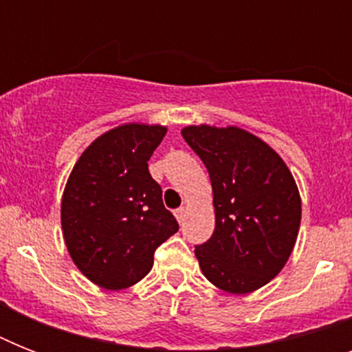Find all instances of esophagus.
I'll use <instances>...</instances> for the list:
<instances>
[{"label": "esophagus", "mask_w": 352, "mask_h": 352, "mask_svg": "<svg viewBox=\"0 0 352 352\" xmlns=\"http://www.w3.org/2000/svg\"><path fill=\"white\" fill-rule=\"evenodd\" d=\"M173 214H175L177 221H179V223H182V221H184V217H186V208H184V206H181V208H177Z\"/></svg>", "instance_id": "obj_1"}]
</instances>
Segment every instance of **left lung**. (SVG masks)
I'll use <instances>...</instances> for the list:
<instances>
[{"label":"left lung","instance_id":"8db88e82","mask_svg":"<svg viewBox=\"0 0 352 352\" xmlns=\"http://www.w3.org/2000/svg\"><path fill=\"white\" fill-rule=\"evenodd\" d=\"M214 190L215 230L195 245L208 281L234 294L267 285L285 267L301 221L294 177L270 146L239 127L190 126Z\"/></svg>","mask_w":352,"mask_h":352}]
</instances>
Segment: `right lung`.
Returning a JSON list of instances; mask_svg holds the SVG:
<instances>
[{
  "label": "right lung",
  "instance_id": "1",
  "mask_svg": "<svg viewBox=\"0 0 352 352\" xmlns=\"http://www.w3.org/2000/svg\"><path fill=\"white\" fill-rule=\"evenodd\" d=\"M166 127L126 124L98 137L74 164L62 199V228L80 272L102 289L131 287L155 250L179 230L148 160Z\"/></svg>",
  "mask_w": 352,
  "mask_h": 352
}]
</instances>
